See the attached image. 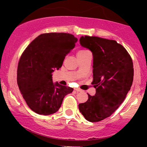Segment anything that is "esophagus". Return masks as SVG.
I'll use <instances>...</instances> for the list:
<instances>
[{
	"label": "esophagus",
	"instance_id": "obj_1",
	"mask_svg": "<svg viewBox=\"0 0 147 147\" xmlns=\"http://www.w3.org/2000/svg\"><path fill=\"white\" fill-rule=\"evenodd\" d=\"M75 90L77 91V92H82V90H81V89H79V88H75Z\"/></svg>",
	"mask_w": 147,
	"mask_h": 147
}]
</instances>
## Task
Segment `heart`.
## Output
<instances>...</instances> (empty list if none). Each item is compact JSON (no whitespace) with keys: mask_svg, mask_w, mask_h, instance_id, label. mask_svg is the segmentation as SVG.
Instances as JSON below:
<instances>
[{"mask_svg":"<svg viewBox=\"0 0 147 147\" xmlns=\"http://www.w3.org/2000/svg\"><path fill=\"white\" fill-rule=\"evenodd\" d=\"M88 52H89L88 51H87V50H80V51L78 52V53H77V55H84V54H86Z\"/></svg>","mask_w":147,"mask_h":147,"instance_id":"1","label":"heart"}]
</instances>
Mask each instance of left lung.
<instances>
[{
	"mask_svg": "<svg viewBox=\"0 0 147 147\" xmlns=\"http://www.w3.org/2000/svg\"><path fill=\"white\" fill-rule=\"evenodd\" d=\"M79 41L92 53V84L96 93L94 96L88 94V99L79 104V109L86 120L99 122L117 110L131 89L134 72L132 59L114 40L85 36Z\"/></svg>",
	"mask_w": 147,
	"mask_h": 147,
	"instance_id": "obj_1",
	"label": "left lung"
}]
</instances>
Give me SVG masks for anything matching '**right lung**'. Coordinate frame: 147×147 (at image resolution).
I'll list each match as a JSON object with an SVG mask.
<instances>
[{
  "mask_svg": "<svg viewBox=\"0 0 147 147\" xmlns=\"http://www.w3.org/2000/svg\"><path fill=\"white\" fill-rule=\"evenodd\" d=\"M77 38L68 33H46L36 37L22 54L17 83L30 109L43 115L56 113L72 88L52 82V73L62 66Z\"/></svg>",
  "mask_w": 147,
  "mask_h": 147,
  "instance_id": "add662e5",
  "label": "right lung"
}]
</instances>
